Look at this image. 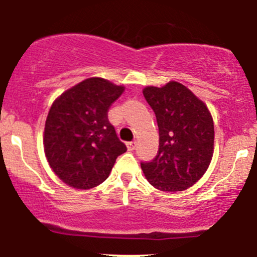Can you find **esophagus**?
<instances>
[{
  "label": "esophagus",
  "mask_w": 257,
  "mask_h": 257,
  "mask_svg": "<svg viewBox=\"0 0 257 257\" xmlns=\"http://www.w3.org/2000/svg\"><path fill=\"white\" fill-rule=\"evenodd\" d=\"M126 148H128V150H136L137 148V142L133 141V142H129V143H126Z\"/></svg>",
  "instance_id": "34e87169"
}]
</instances>
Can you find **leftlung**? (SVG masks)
I'll return each instance as SVG.
<instances>
[{
    "instance_id": "left-lung-1",
    "label": "left lung",
    "mask_w": 257,
    "mask_h": 257,
    "mask_svg": "<svg viewBox=\"0 0 257 257\" xmlns=\"http://www.w3.org/2000/svg\"><path fill=\"white\" fill-rule=\"evenodd\" d=\"M159 128L154 160L142 163L147 180L168 193L193 186L208 170L214 154V121L210 110L189 88L170 80L143 89Z\"/></svg>"
}]
</instances>
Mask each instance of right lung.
Instances as JSON below:
<instances>
[{"label": "right lung", "instance_id": "add662e5", "mask_svg": "<svg viewBox=\"0 0 257 257\" xmlns=\"http://www.w3.org/2000/svg\"><path fill=\"white\" fill-rule=\"evenodd\" d=\"M123 85L99 77L82 80L53 102L46 119L43 147L49 167L67 185L92 189L110 174L126 152L108 120Z\"/></svg>", "mask_w": 257, "mask_h": 257}]
</instances>
